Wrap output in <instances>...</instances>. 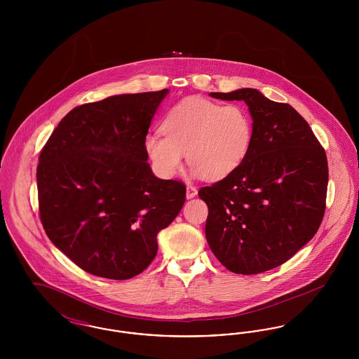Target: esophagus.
<instances>
[{"instance_id":"obj_1","label":"esophagus","mask_w":359,"mask_h":359,"mask_svg":"<svg viewBox=\"0 0 359 359\" xmlns=\"http://www.w3.org/2000/svg\"><path fill=\"white\" fill-rule=\"evenodd\" d=\"M196 194H198V189L196 187H194V186H187V191H186V196H187V199H192V198H195L196 196Z\"/></svg>"}]
</instances>
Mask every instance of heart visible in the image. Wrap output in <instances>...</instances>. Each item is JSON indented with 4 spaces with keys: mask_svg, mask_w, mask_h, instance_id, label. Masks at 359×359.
<instances>
[{
    "mask_svg": "<svg viewBox=\"0 0 359 359\" xmlns=\"http://www.w3.org/2000/svg\"><path fill=\"white\" fill-rule=\"evenodd\" d=\"M161 132L145 137L144 147L161 177L180 170L187 154L194 176L219 180L236 171L250 149L253 118L241 104L189 97L175 104Z\"/></svg>",
    "mask_w": 359,
    "mask_h": 359,
    "instance_id": "obj_1",
    "label": "heart"
}]
</instances>
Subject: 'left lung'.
Returning <instances> with one entry per match:
<instances>
[{
  "label": "left lung",
  "instance_id": "8db88e82",
  "mask_svg": "<svg viewBox=\"0 0 359 359\" xmlns=\"http://www.w3.org/2000/svg\"><path fill=\"white\" fill-rule=\"evenodd\" d=\"M210 95L249 106L253 140L236 171L199 189L208 207L205 238L230 272L262 273L294 256L323 221L325 149L288 103L271 101L256 88Z\"/></svg>",
  "mask_w": 359,
  "mask_h": 359
}]
</instances>
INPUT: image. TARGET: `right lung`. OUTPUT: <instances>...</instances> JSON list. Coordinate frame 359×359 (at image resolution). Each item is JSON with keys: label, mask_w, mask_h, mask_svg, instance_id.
Wrapping results in <instances>:
<instances>
[{"label": "right lung", "mask_w": 359, "mask_h": 359, "mask_svg": "<svg viewBox=\"0 0 359 359\" xmlns=\"http://www.w3.org/2000/svg\"><path fill=\"white\" fill-rule=\"evenodd\" d=\"M167 94H121L76 106L40 152L43 227L87 273L111 280L141 273L156 257L158 231L186 202V186L156 177L144 147Z\"/></svg>", "instance_id": "add662e5"}]
</instances>
